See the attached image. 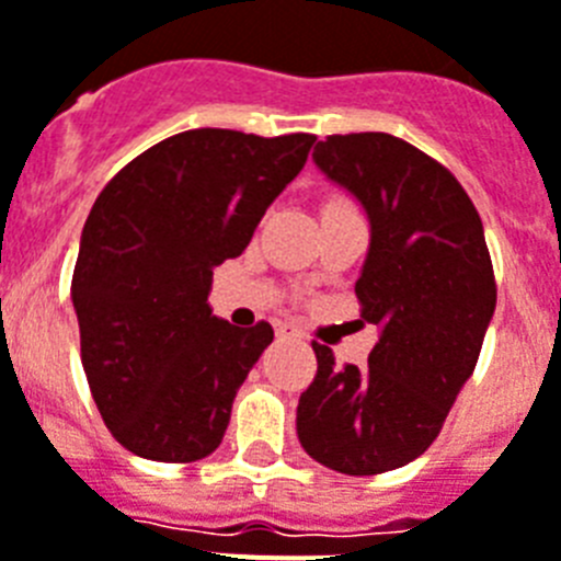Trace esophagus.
I'll list each match as a JSON object with an SVG mask.
<instances>
[{"mask_svg": "<svg viewBox=\"0 0 561 561\" xmlns=\"http://www.w3.org/2000/svg\"><path fill=\"white\" fill-rule=\"evenodd\" d=\"M276 336L279 339H302V331L290 322H279L276 324Z\"/></svg>", "mask_w": 561, "mask_h": 561, "instance_id": "esophagus-1", "label": "esophagus"}]
</instances>
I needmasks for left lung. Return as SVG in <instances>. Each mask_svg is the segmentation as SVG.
<instances>
[{"label": "left lung", "instance_id": "8db88e82", "mask_svg": "<svg viewBox=\"0 0 561 561\" xmlns=\"http://www.w3.org/2000/svg\"><path fill=\"white\" fill-rule=\"evenodd\" d=\"M313 159L368 210L356 299L382 336L365 368L313 342L296 433L324 468L376 477L431 448L477 368L496 308L493 262L470 196L425 150L390 134H333Z\"/></svg>", "mask_w": 561, "mask_h": 561}]
</instances>
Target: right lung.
<instances>
[{
	"label": "right lung",
	"instance_id": "obj_1",
	"mask_svg": "<svg viewBox=\"0 0 561 561\" xmlns=\"http://www.w3.org/2000/svg\"><path fill=\"white\" fill-rule=\"evenodd\" d=\"M313 142L185 130L130 159L93 202L70 296L93 402L130 454L196 462L219 448L273 328L214 317V267L248 248Z\"/></svg>",
	"mask_w": 561,
	"mask_h": 561
}]
</instances>
